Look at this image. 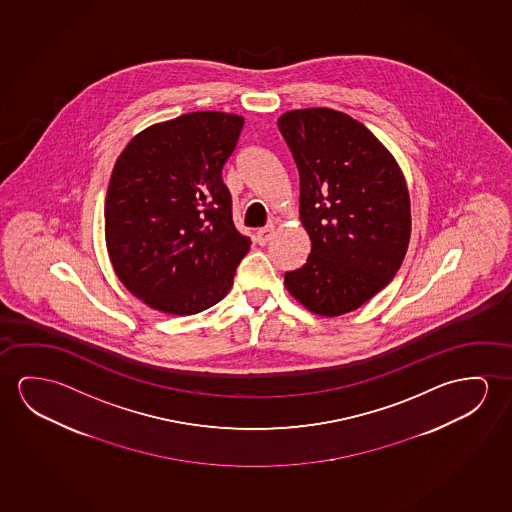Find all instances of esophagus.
Here are the masks:
<instances>
[{"instance_id": "1", "label": "esophagus", "mask_w": 512, "mask_h": 512, "mask_svg": "<svg viewBox=\"0 0 512 512\" xmlns=\"http://www.w3.org/2000/svg\"><path fill=\"white\" fill-rule=\"evenodd\" d=\"M273 230H275L273 225L259 228V230L255 232V243L260 244V246H264V244L268 243L269 239H271V236H273Z\"/></svg>"}]
</instances>
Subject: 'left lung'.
I'll list each match as a JSON object with an SVG mask.
<instances>
[{
  "instance_id": "8db88e82",
  "label": "left lung",
  "mask_w": 512,
  "mask_h": 512,
  "mask_svg": "<svg viewBox=\"0 0 512 512\" xmlns=\"http://www.w3.org/2000/svg\"><path fill=\"white\" fill-rule=\"evenodd\" d=\"M278 129L298 166L299 218L312 241L285 287L314 314H346L401 268L411 234L404 175L383 143L342 111H287Z\"/></svg>"
}]
</instances>
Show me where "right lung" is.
I'll list each match as a JSON object with an SVG mask.
<instances>
[{"label":"right lung","instance_id":"add662e5","mask_svg":"<svg viewBox=\"0 0 512 512\" xmlns=\"http://www.w3.org/2000/svg\"><path fill=\"white\" fill-rule=\"evenodd\" d=\"M243 124L230 113H188L136 134L115 163L104 204L111 264L159 312L216 305L250 250L221 177Z\"/></svg>","mask_w":512,"mask_h":512}]
</instances>
